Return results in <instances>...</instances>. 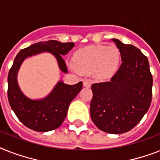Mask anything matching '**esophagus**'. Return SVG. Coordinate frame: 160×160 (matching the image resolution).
<instances>
[{"mask_svg": "<svg viewBox=\"0 0 160 160\" xmlns=\"http://www.w3.org/2000/svg\"><path fill=\"white\" fill-rule=\"evenodd\" d=\"M83 84H84V87H86V88H89V87L91 86V81L89 80H84Z\"/></svg>", "mask_w": 160, "mask_h": 160, "instance_id": "1", "label": "esophagus"}]
</instances>
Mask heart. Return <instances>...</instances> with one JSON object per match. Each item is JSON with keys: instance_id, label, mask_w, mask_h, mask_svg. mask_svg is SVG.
<instances>
[{"instance_id": "heart-1", "label": "heart", "mask_w": 160, "mask_h": 160, "mask_svg": "<svg viewBox=\"0 0 160 160\" xmlns=\"http://www.w3.org/2000/svg\"><path fill=\"white\" fill-rule=\"evenodd\" d=\"M119 61L120 52L115 45H93L75 52L73 66L80 72L93 71L97 77L105 79L116 71Z\"/></svg>"}]
</instances>
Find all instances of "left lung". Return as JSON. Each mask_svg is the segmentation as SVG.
<instances>
[{
	"label": "left lung",
	"mask_w": 160,
	"mask_h": 160,
	"mask_svg": "<svg viewBox=\"0 0 160 160\" xmlns=\"http://www.w3.org/2000/svg\"><path fill=\"white\" fill-rule=\"evenodd\" d=\"M122 63L110 81L92 84L90 117L98 129L110 134L129 132L150 106L153 77L147 58L133 45L112 39Z\"/></svg>",
	"instance_id": "1"
}]
</instances>
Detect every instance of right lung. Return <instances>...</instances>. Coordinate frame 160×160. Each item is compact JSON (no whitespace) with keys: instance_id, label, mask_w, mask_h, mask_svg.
Instances as JSON below:
<instances>
[{"instance_id":"1","label":"right lung","mask_w":160,"mask_h":160,"mask_svg":"<svg viewBox=\"0 0 160 160\" xmlns=\"http://www.w3.org/2000/svg\"><path fill=\"white\" fill-rule=\"evenodd\" d=\"M74 46V42L49 40L22 49L15 57L8 74V100L17 118L29 129L45 132L59 127L67 117L71 102L82 89L83 83L80 81L69 85L60 81L48 97L41 100H32L23 94L17 83L20 65L28 57L49 52L56 57L60 69L67 73V65L62 56L68 53Z\"/></svg>"}]
</instances>
